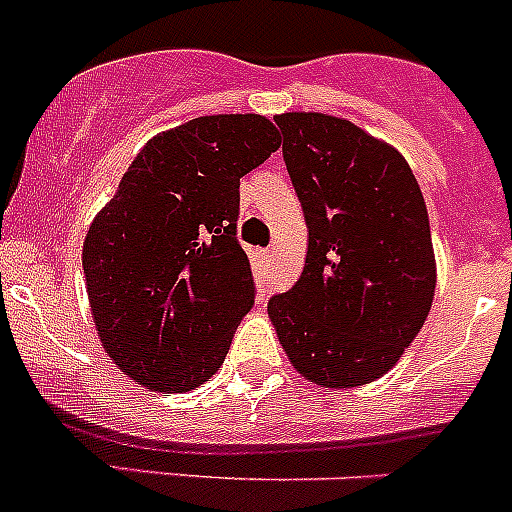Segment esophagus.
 <instances>
[{
	"label": "esophagus",
	"mask_w": 512,
	"mask_h": 512,
	"mask_svg": "<svg viewBox=\"0 0 512 512\" xmlns=\"http://www.w3.org/2000/svg\"><path fill=\"white\" fill-rule=\"evenodd\" d=\"M256 259H259L261 264H271V259H274V251H259L256 253Z\"/></svg>",
	"instance_id": "esophagus-1"
}]
</instances>
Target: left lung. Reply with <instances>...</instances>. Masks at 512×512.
Masks as SVG:
<instances>
[{"label": "left lung", "instance_id": "left-lung-1", "mask_svg": "<svg viewBox=\"0 0 512 512\" xmlns=\"http://www.w3.org/2000/svg\"><path fill=\"white\" fill-rule=\"evenodd\" d=\"M309 243L299 281L269 302L289 363L322 388H355L401 360L429 317L437 261L406 159L348 119L274 116Z\"/></svg>", "mask_w": 512, "mask_h": 512}]
</instances>
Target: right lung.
<instances>
[{
  "mask_svg": "<svg viewBox=\"0 0 512 512\" xmlns=\"http://www.w3.org/2000/svg\"><path fill=\"white\" fill-rule=\"evenodd\" d=\"M281 147L259 114L200 116L134 157L83 241L93 322L109 358L159 393L198 388L253 307L236 238L241 177Z\"/></svg>",
  "mask_w": 512,
  "mask_h": 512,
  "instance_id": "add662e5",
  "label": "right lung"
}]
</instances>
